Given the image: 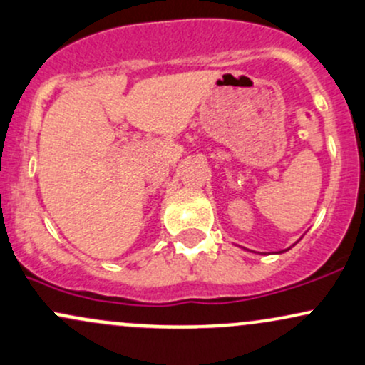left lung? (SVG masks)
I'll return each instance as SVG.
<instances>
[{
    "label": "left lung",
    "mask_w": 365,
    "mask_h": 365,
    "mask_svg": "<svg viewBox=\"0 0 365 365\" xmlns=\"http://www.w3.org/2000/svg\"><path fill=\"white\" fill-rule=\"evenodd\" d=\"M292 246H294V244H292ZM292 246H290V247H292ZM290 247H287V250H284V251H278V255H280V252H285V251H289Z\"/></svg>",
    "instance_id": "1"
}]
</instances>
